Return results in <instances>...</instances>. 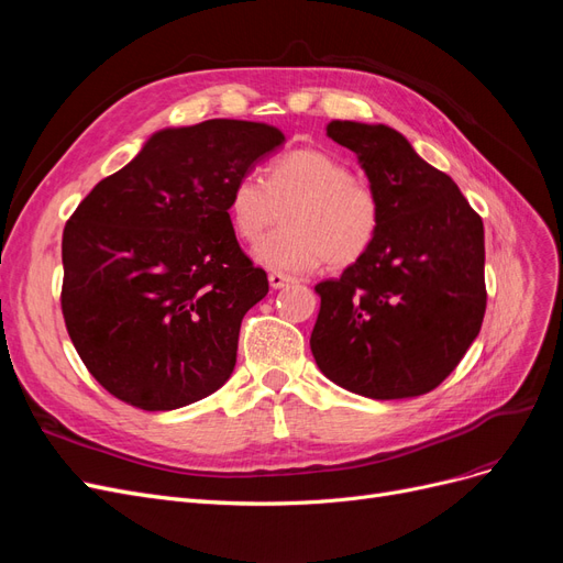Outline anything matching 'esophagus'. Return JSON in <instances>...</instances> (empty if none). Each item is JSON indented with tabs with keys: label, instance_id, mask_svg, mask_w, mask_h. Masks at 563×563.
<instances>
[{
	"label": "esophagus",
	"instance_id": "esophagus-1",
	"mask_svg": "<svg viewBox=\"0 0 563 563\" xmlns=\"http://www.w3.org/2000/svg\"><path fill=\"white\" fill-rule=\"evenodd\" d=\"M269 286L272 288H282V286H286L288 282H294L291 277H286V275H282V272H269Z\"/></svg>",
	"mask_w": 563,
	"mask_h": 563
}]
</instances>
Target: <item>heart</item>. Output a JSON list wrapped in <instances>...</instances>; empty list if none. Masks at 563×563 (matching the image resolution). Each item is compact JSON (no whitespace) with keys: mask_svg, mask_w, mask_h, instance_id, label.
<instances>
[{"mask_svg":"<svg viewBox=\"0 0 563 563\" xmlns=\"http://www.w3.org/2000/svg\"><path fill=\"white\" fill-rule=\"evenodd\" d=\"M284 230L255 249L263 265L310 272L329 261L343 269L362 261L383 225L376 187L354 178L350 164L331 152L300 147L267 166L265 180L246 174L232 185L228 213L234 234L258 244L279 223Z\"/></svg>","mask_w":563,"mask_h":563,"instance_id":"obj_1","label":"heart"}]
</instances>
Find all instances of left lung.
<instances>
[{
  "mask_svg": "<svg viewBox=\"0 0 563 563\" xmlns=\"http://www.w3.org/2000/svg\"><path fill=\"white\" fill-rule=\"evenodd\" d=\"M383 201L376 244L321 298L310 335L323 376L354 395L408 399L446 380L486 312L484 223L457 185L383 124L331 122Z\"/></svg>",
  "mask_w": 563,
  "mask_h": 563,
  "instance_id": "8db88e82",
  "label": "left lung"
}]
</instances>
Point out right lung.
Returning <instances> with one entry per match:
<instances>
[{"label":"right lung","instance_id":"right-lung-1","mask_svg":"<svg viewBox=\"0 0 563 563\" xmlns=\"http://www.w3.org/2000/svg\"><path fill=\"white\" fill-rule=\"evenodd\" d=\"M282 143L279 129L240 119L159 131L65 223V329L119 401L172 411L232 376L242 319L269 286L228 199Z\"/></svg>","mask_w":563,"mask_h":563}]
</instances>
